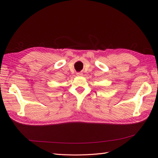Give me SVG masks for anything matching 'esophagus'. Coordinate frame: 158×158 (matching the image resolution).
Masks as SVG:
<instances>
[{"label": "esophagus", "instance_id": "obj_1", "mask_svg": "<svg viewBox=\"0 0 158 158\" xmlns=\"http://www.w3.org/2000/svg\"><path fill=\"white\" fill-rule=\"evenodd\" d=\"M76 75H77L78 76H82L83 75V74L82 73H78L77 74H76Z\"/></svg>", "mask_w": 158, "mask_h": 158}]
</instances>
